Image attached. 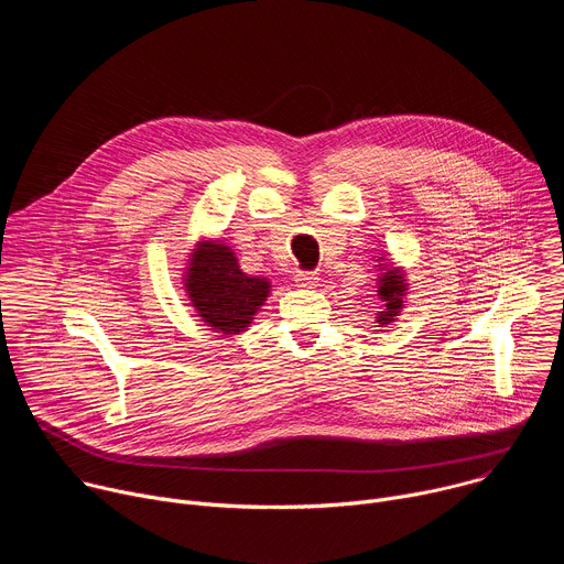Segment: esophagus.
<instances>
[{
    "label": "esophagus",
    "mask_w": 564,
    "mask_h": 564,
    "mask_svg": "<svg viewBox=\"0 0 564 564\" xmlns=\"http://www.w3.org/2000/svg\"><path fill=\"white\" fill-rule=\"evenodd\" d=\"M294 281H296L299 288H305V290H312V288L318 285V276L314 272H299L294 276Z\"/></svg>",
    "instance_id": "obj_1"
}]
</instances>
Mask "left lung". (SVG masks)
<instances>
[{"label": "left lung", "instance_id": "1", "mask_svg": "<svg viewBox=\"0 0 564 564\" xmlns=\"http://www.w3.org/2000/svg\"><path fill=\"white\" fill-rule=\"evenodd\" d=\"M379 299L386 303V310L379 312L377 324H390L394 316L404 307V296H406V279L397 268H388L381 279H379Z\"/></svg>", "mask_w": 564, "mask_h": 564}]
</instances>
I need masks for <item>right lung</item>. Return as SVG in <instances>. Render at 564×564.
I'll list each match as a JSON object with an SVG mask.
<instances>
[{
	"mask_svg": "<svg viewBox=\"0 0 564 564\" xmlns=\"http://www.w3.org/2000/svg\"><path fill=\"white\" fill-rule=\"evenodd\" d=\"M185 290L196 316L223 335L243 333L265 303L270 281L240 272L234 252L216 240H203L189 259Z\"/></svg>",
	"mask_w": 564,
	"mask_h": 564,
	"instance_id": "obj_1",
	"label": "right lung"
}]
</instances>
